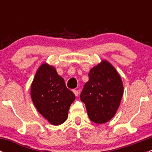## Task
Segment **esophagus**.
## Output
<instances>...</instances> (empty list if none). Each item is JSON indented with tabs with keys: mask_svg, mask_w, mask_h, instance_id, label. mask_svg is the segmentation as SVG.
Segmentation results:
<instances>
[{
	"mask_svg": "<svg viewBox=\"0 0 152 152\" xmlns=\"http://www.w3.org/2000/svg\"><path fill=\"white\" fill-rule=\"evenodd\" d=\"M73 93H74L75 94V96H79V90H73Z\"/></svg>",
	"mask_w": 152,
	"mask_h": 152,
	"instance_id": "esophagus-1",
	"label": "esophagus"
}]
</instances>
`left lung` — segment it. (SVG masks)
<instances>
[{
  "mask_svg": "<svg viewBox=\"0 0 152 152\" xmlns=\"http://www.w3.org/2000/svg\"><path fill=\"white\" fill-rule=\"evenodd\" d=\"M88 76L80 99L85 104L90 120L104 124L113 118L120 105L124 93L121 79L107 61L92 68Z\"/></svg>",
  "mask_w": 152,
  "mask_h": 152,
  "instance_id": "1",
  "label": "left lung"
}]
</instances>
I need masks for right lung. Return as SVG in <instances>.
<instances>
[{"mask_svg":"<svg viewBox=\"0 0 152 152\" xmlns=\"http://www.w3.org/2000/svg\"><path fill=\"white\" fill-rule=\"evenodd\" d=\"M31 96L39 113L53 125L67 120L68 110L76 97L53 67L43 64L34 76Z\"/></svg>","mask_w":152,"mask_h":152,"instance_id":"1","label":"right lung"}]
</instances>
